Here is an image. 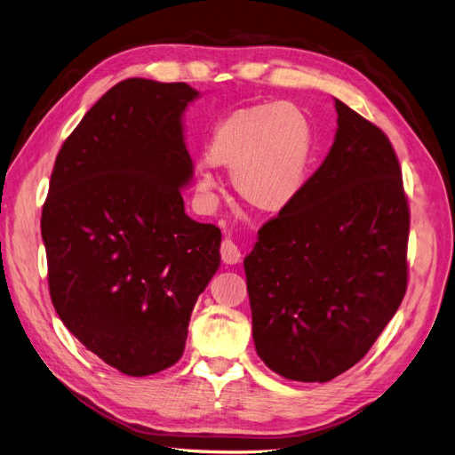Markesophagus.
<instances>
[{"mask_svg": "<svg viewBox=\"0 0 455 455\" xmlns=\"http://www.w3.org/2000/svg\"><path fill=\"white\" fill-rule=\"evenodd\" d=\"M220 256H222L226 264H237L241 260V251L235 243L226 237L222 244H220Z\"/></svg>", "mask_w": 455, "mask_h": 455, "instance_id": "esophagus-1", "label": "esophagus"}]
</instances>
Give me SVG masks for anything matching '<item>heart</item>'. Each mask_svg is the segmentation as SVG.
<instances>
[{
	"label": "heart",
	"instance_id": "1",
	"mask_svg": "<svg viewBox=\"0 0 455 455\" xmlns=\"http://www.w3.org/2000/svg\"><path fill=\"white\" fill-rule=\"evenodd\" d=\"M314 151V132L302 108L266 101L233 110L218 122L206 145L208 161L231 168V183L252 211L277 214L299 197ZM216 188L211 170L197 180Z\"/></svg>",
	"mask_w": 455,
	"mask_h": 455
}]
</instances>
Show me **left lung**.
<instances>
[{"label":"left lung","mask_w":455,"mask_h":455,"mask_svg":"<svg viewBox=\"0 0 455 455\" xmlns=\"http://www.w3.org/2000/svg\"><path fill=\"white\" fill-rule=\"evenodd\" d=\"M323 164L244 258L252 339L285 379L327 383L370 352L408 289L410 204L387 133L342 101Z\"/></svg>","instance_id":"8db88e82"}]
</instances>
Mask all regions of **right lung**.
Wrapping results in <instances>:
<instances>
[{"instance_id":"obj_1","label":"right lung","mask_w":455,"mask_h":455,"mask_svg":"<svg viewBox=\"0 0 455 455\" xmlns=\"http://www.w3.org/2000/svg\"><path fill=\"white\" fill-rule=\"evenodd\" d=\"M183 82L128 78L97 101L55 158L42 208L47 283L60 322L107 365H174L220 266L222 231L183 211L193 174Z\"/></svg>"}]
</instances>
